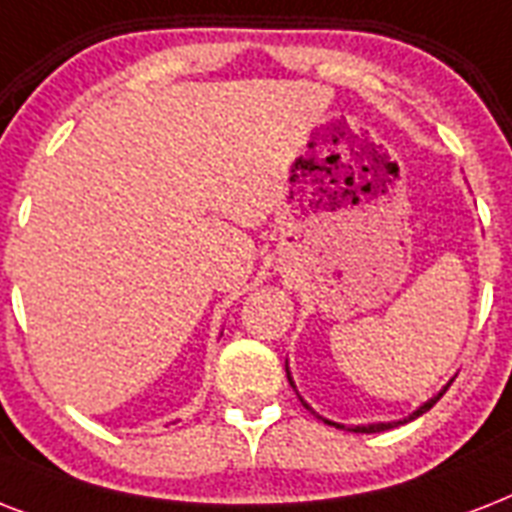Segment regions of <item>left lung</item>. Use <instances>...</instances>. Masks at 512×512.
Returning a JSON list of instances; mask_svg holds the SVG:
<instances>
[{"label":"left lung","mask_w":512,"mask_h":512,"mask_svg":"<svg viewBox=\"0 0 512 512\" xmlns=\"http://www.w3.org/2000/svg\"><path fill=\"white\" fill-rule=\"evenodd\" d=\"M287 377H289V366H287ZM452 382H454V380L446 382L444 390H438L436 396L428 398V401H425V404H422L420 409H417V412L409 414V417H406V420H396V422H372V425H353V428H348V425H340V422L324 420V417H321V414H316V412H313V409H311V406L305 404L303 398H300V401H303L305 409H311V412L316 414V417H319V420H324V422H327V425H335L337 430H353V433H382V430H390V428H396V425H404V422H409V420H417V417H420V414H425V412H428V409H433V404H436L438 398L444 396V393H446V390H449V385H452ZM289 385H292V388H295V382H292V377H289Z\"/></svg>","instance_id":"8db88e82"}]
</instances>
